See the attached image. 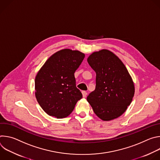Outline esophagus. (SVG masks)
I'll use <instances>...</instances> for the list:
<instances>
[{"label": "esophagus", "mask_w": 160, "mask_h": 160, "mask_svg": "<svg viewBox=\"0 0 160 160\" xmlns=\"http://www.w3.org/2000/svg\"><path fill=\"white\" fill-rule=\"evenodd\" d=\"M82 95H83V98H85L87 95V92H86V91H82Z\"/></svg>", "instance_id": "esophagus-1"}]
</instances>
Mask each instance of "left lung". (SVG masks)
Masks as SVG:
<instances>
[{
  "label": "left lung",
  "mask_w": 160,
  "mask_h": 160,
  "mask_svg": "<svg viewBox=\"0 0 160 160\" xmlns=\"http://www.w3.org/2000/svg\"><path fill=\"white\" fill-rule=\"evenodd\" d=\"M96 73V88L87 99L96 115L104 121L115 119L126 111L134 95L132 79L122 61L103 49L87 59Z\"/></svg>",
  "instance_id": "obj_1"
}]
</instances>
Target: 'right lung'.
<instances>
[{"instance_id": "right-lung-1", "label": "right lung", "mask_w": 160, "mask_h": 160, "mask_svg": "<svg viewBox=\"0 0 160 160\" xmlns=\"http://www.w3.org/2000/svg\"><path fill=\"white\" fill-rule=\"evenodd\" d=\"M85 54L78 51L63 49L51 56L37 73V100L48 115L62 118L73 111L82 94L76 87L74 73Z\"/></svg>"}]
</instances>
